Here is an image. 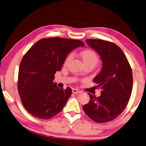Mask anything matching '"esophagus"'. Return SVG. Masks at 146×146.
I'll return each instance as SVG.
<instances>
[{
    "label": "esophagus",
    "mask_w": 146,
    "mask_h": 146,
    "mask_svg": "<svg viewBox=\"0 0 146 146\" xmlns=\"http://www.w3.org/2000/svg\"><path fill=\"white\" fill-rule=\"evenodd\" d=\"M72 92L73 94H80L81 91H80L79 90H77V89H75V88H73L72 89Z\"/></svg>",
    "instance_id": "obj_1"
}]
</instances>
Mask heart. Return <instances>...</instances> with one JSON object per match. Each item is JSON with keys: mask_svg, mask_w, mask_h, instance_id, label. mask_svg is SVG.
Returning a JSON list of instances; mask_svg holds the SVG:
<instances>
[{"mask_svg": "<svg viewBox=\"0 0 146 146\" xmlns=\"http://www.w3.org/2000/svg\"><path fill=\"white\" fill-rule=\"evenodd\" d=\"M80 58H81L83 64L84 65H91L93 67L96 66L99 61V57L97 52L94 50L88 49L83 50L80 54ZM72 59V54H69L66 57L64 61V64H68L71 60Z\"/></svg>", "mask_w": 146, "mask_h": 146, "instance_id": "1", "label": "heart"}]
</instances>
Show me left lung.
<instances>
[{"label": "left lung", "mask_w": 146, "mask_h": 146, "mask_svg": "<svg viewBox=\"0 0 146 146\" xmlns=\"http://www.w3.org/2000/svg\"><path fill=\"white\" fill-rule=\"evenodd\" d=\"M86 43L100 55L103 68L94 78L101 96L89 94L90 101L83 110L97 123L116 118L125 108L133 89V73L128 60L119 47L110 41L88 39Z\"/></svg>", "instance_id": "obj_1"}]
</instances>
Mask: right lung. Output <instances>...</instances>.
<instances>
[{"mask_svg": "<svg viewBox=\"0 0 146 146\" xmlns=\"http://www.w3.org/2000/svg\"><path fill=\"white\" fill-rule=\"evenodd\" d=\"M84 43L62 38L41 39L25 53L18 73L17 89L23 106L30 114L48 119L62 110L72 90L53 83L67 56Z\"/></svg>", "mask_w": 146, "mask_h": 146, "instance_id": "right-lung-1", "label": "right lung"}]
</instances>
